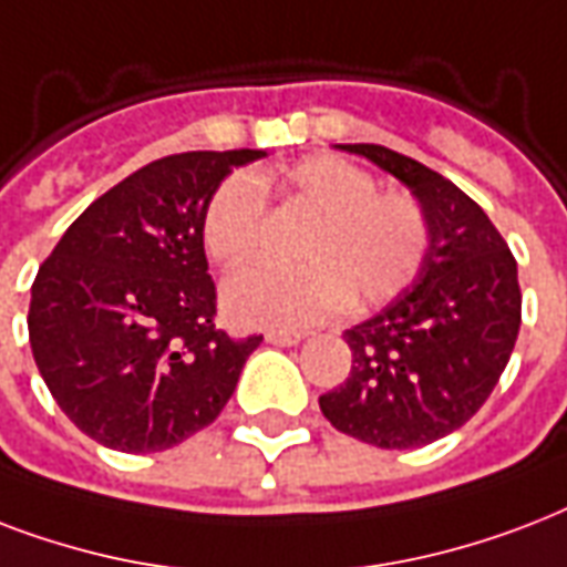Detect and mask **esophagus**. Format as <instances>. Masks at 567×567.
I'll list each match as a JSON object with an SVG mask.
<instances>
[{"label": "esophagus", "mask_w": 567, "mask_h": 567, "mask_svg": "<svg viewBox=\"0 0 567 567\" xmlns=\"http://www.w3.org/2000/svg\"><path fill=\"white\" fill-rule=\"evenodd\" d=\"M266 343H271V346H296V343H301V333L269 331V333H266Z\"/></svg>", "instance_id": "esophagus-1"}]
</instances>
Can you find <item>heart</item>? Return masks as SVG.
I'll return each instance as SVG.
<instances>
[{
  "label": "heart",
  "mask_w": 567,
  "mask_h": 567,
  "mask_svg": "<svg viewBox=\"0 0 567 567\" xmlns=\"http://www.w3.org/2000/svg\"><path fill=\"white\" fill-rule=\"evenodd\" d=\"M284 195L313 209L316 227L298 248V269L254 266L227 280L224 310L243 324L305 331L349 305L399 298L432 254V221L408 192H379L372 171L319 153L289 165ZM266 192L251 174H230L206 200L200 239L209 260L239 269L260 248Z\"/></svg>",
  "instance_id": "b5f03b06"
}]
</instances>
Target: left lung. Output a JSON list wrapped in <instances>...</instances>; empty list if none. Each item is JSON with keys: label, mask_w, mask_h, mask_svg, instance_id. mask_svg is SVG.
<instances>
[{"label": "left lung", "mask_w": 567, "mask_h": 567, "mask_svg": "<svg viewBox=\"0 0 567 567\" xmlns=\"http://www.w3.org/2000/svg\"><path fill=\"white\" fill-rule=\"evenodd\" d=\"M340 147L414 192L432 254L414 287L343 333L352 370L319 408L358 441L414 450L462 429L497 388L520 328L517 262L482 206L437 171L381 144Z\"/></svg>", "instance_id": "1"}]
</instances>
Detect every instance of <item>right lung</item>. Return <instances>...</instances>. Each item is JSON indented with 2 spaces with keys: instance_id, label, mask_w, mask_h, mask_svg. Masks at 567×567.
I'll list each match as a JSON object with an SVG mask.
<instances>
[{
  "instance_id": "right-lung-1",
  "label": "right lung",
  "mask_w": 567,
  "mask_h": 567,
  "mask_svg": "<svg viewBox=\"0 0 567 567\" xmlns=\"http://www.w3.org/2000/svg\"><path fill=\"white\" fill-rule=\"evenodd\" d=\"M262 151L162 156L100 195L41 262L29 343L52 399L121 452H162L234 396L260 333L215 328L200 221L221 179Z\"/></svg>"
}]
</instances>
